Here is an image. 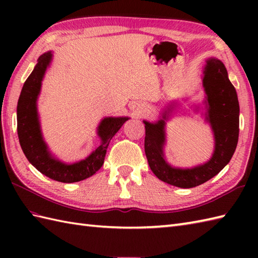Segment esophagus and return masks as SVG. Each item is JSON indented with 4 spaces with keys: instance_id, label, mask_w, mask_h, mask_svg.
Instances as JSON below:
<instances>
[{
    "instance_id": "34e87169",
    "label": "esophagus",
    "mask_w": 258,
    "mask_h": 258,
    "mask_svg": "<svg viewBox=\"0 0 258 258\" xmlns=\"http://www.w3.org/2000/svg\"><path fill=\"white\" fill-rule=\"evenodd\" d=\"M147 112H149V109H147L145 106H140V108H138L139 114H146Z\"/></svg>"
}]
</instances>
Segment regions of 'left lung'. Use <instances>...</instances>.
<instances>
[{"mask_svg":"<svg viewBox=\"0 0 258 258\" xmlns=\"http://www.w3.org/2000/svg\"><path fill=\"white\" fill-rule=\"evenodd\" d=\"M206 93V119L210 122L215 149L211 160L193 168L172 167L164 158L165 119L167 112L156 123L144 120L145 154L157 178L182 188H191L207 182L225 167L236 150L239 133V104L236 90L228 79L227 71L220 59L206 61L203 76Z\"/></svg>","mask_w":258,"mask_h":258,"instance_id":"8db88e82","label":"left lung"}]
</instances>
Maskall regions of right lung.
<instances>
[{
  "label": "right lung",
  "mask_w": 258,
  "mask_h": 258,
  "mask_svg": "<svg viewBox=\"0 0 258 258\" xmlns=\"http://www.w3.org/2000/svg\"><path fill=\"white\" fill-rule=\"evenodd\" d=\"M51 59V52L44 53L38 57L37 64L21 91L16 108L20 145L29 162L45 176L62 183L80 182L94 175L102 167L109 142L128 117H105L102 119L97 127L101 145L85 160L74 164H65L54 158L43 140L36 108L43 76Z\"/></svg>",
  "instance_id": "right-lung-1"
}]
</instances>
